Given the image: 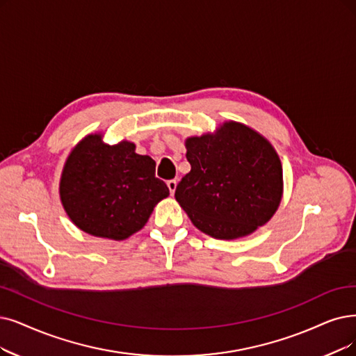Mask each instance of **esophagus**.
Wrapping results in <instances>:
<instances>
[{
	"instance_id": "obj_1",
	"label": "esophagus",
	"mask_w": 356,
	"mask_h": 356,
	"mask_svg": "<svg viewBox=\"0 0 356 356\" xmlns=\"http://www.w3.org/2000/svg\"><path fill=\"white\" fill-rule=\"evenodd\" d=\"M177 179H169L168 182H166V186H168V188H169V193H170V195H174V193H175V190H177Z\"/></svg>"
}]
</instances>
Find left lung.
Segmentation results:
<instances>
[{
	"label": "left lung",
	"mask_w": 356,
	"mask_h": 356,
	"mask_svg": "<svg viewBox=\"0 0 356 356\" xmlns=\"http://www.w3.org/2000/svg\"><path fill=\"white\" fill-rule=\"evenodd\" d=\"M191 170L175 198L191 222L219 239L245 236L275 215L282 197V165L268 141L238 122L218 136L186 141Z\"/></svg>",
	"instance_id": "left-lung-1"
}]
</instances>
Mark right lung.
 Masks as SVG:
<instances>
[{
	"instance_id": "obj_1",
	"label": "right lung",
	"mask_w": 356,
	"mask_h": 356,
	"mask_svg": "<svg viewBox=\"0 0 356 356\" xmlns=\"http://www.w3.org/2000/svg\"><path fill=\"white\" fill-rule=\"evenodd\" d=\"M156 162L130 141L108 146L90 134L68 156L60 195L70 219L93 236L121 241L140 231L153 207L169 195Z\"/></svg>"
}]
</instances>
